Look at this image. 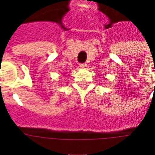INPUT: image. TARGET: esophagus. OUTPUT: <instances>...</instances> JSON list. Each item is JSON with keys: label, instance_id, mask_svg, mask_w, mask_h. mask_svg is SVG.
I'll return each mask as SVG.
<instances>
[{"label": "esophagus", "instance_id": "1", "mask_svg": "<svg viewBox=\"0 0 155 155\" xmlns=\"http://www.w3.org/2000/svg\"><path fill=\"white\" fill-rule=\"evenodd\" d=\"M86 66H87L86 63H81V64H79V67H80V68H85Z\"/></svg>", "mask_w": 155, "mask_h": 155}]
</instances>
